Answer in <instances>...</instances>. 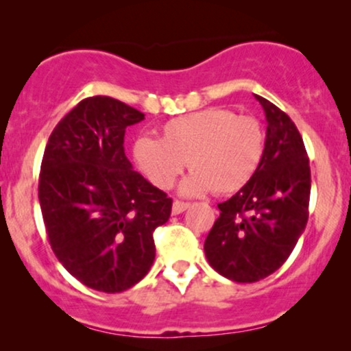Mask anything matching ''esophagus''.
Segmentation results:
<instances>
[{
	"mask_svg": "<svg viewBox=\"0 0 351 351\" xmlns=\"http://www.w3.org/2000/svg\"><path fill=\"white\" fill-rule=\"evenodd\" d=\"M188 206H190V203H184V202H180V199H176V202H173V208H171L173 215L183 213Z\"/></svg>",
	"mask_w": 351,
	"mask_h": 351,
	"instance_id": "34e87169",
	"label": "esophagus"
}]
</instances>
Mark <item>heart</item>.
<instances>
[{
  "instance_id": "heart-1",
  "label": "heart",
  "mask_w": 351,
  "mask_h": 351,
  "mask_svg": "<svg viewBox=\"0 0 351 351\" xmlns=\"http://www.w3.org/2000/svg\"><path fill=\"white\" fill-rule=\"evenodd\" d=\"M265 133L252 117L234 114L225 108H206L176 117L161 126V138L140 136L133 143L138 169L160 190H168L186 168L183 195L213 190L230 195L241 190L260 167Z\"/></svg>"
}]
</instances>
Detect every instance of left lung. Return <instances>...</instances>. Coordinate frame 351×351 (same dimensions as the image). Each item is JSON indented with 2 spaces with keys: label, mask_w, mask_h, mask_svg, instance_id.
<instances>
[{
  "label": "left lung",
  "mask_w": 351,
  "mask_h": 351,
  "mask_svg": "<svg viewBox=\"0 0 351 351\" xmlns=\"http://www.w3.org/2000/svg\"><path fill=\"white\" fill-rule=\"evenodd\" d=\"M267 118V140L253 178L226 202L205 240L210 267L225 278L253 283L276 271L305 232L311 175L302 134L287 113L255 95Z\"/></svg>",
  "instance_id": "1"
}]
</instances>
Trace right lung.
I'll use <instances>...</instances> for the list:
<instances>
[{"label":"right lung","instance_id":"obj_1","mask_svg":"<svg viewBox=\"0 0 351 351\" xmlns=\"http://www.w3.org/2000/svg\"><path fill=\"white\" fill-rule=\"evenodd\" d=\"M145 114L110 98L83 99L53 130L41 161V213L60 263L93 290L132 288L155 261L153 232L171 198L134 171L125 132Z\"/></svg>","mask_w":351,"mask_h":351}]
</instances>
